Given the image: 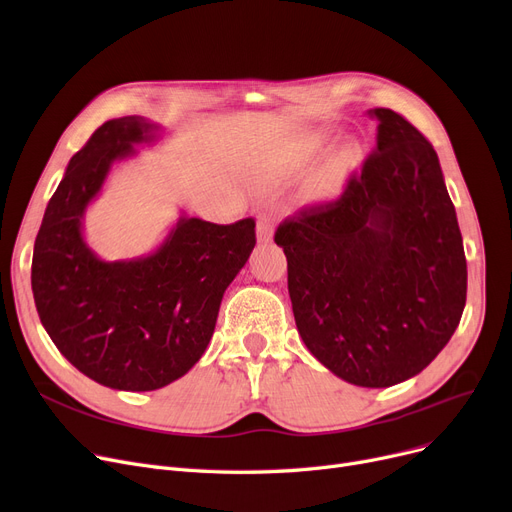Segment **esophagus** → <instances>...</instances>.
<instances>
[{"label": "esophagus", "mask_w": 512, "mask_h": 512, "mask_svg": "<svg viewBox=\"0 0 512 512\" xmlns=\"http://www.w3.org/2000/svg\"><path fill=\"white\" fill-rule=\"evenodd\" d=\"M273 233H275V227H273V221L269 216H260L258 223H256V239L258 243H269L273 239Z\"/></svg>", "instance_id": "1"}]
</instances>
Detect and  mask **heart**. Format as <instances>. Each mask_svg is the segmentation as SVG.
<instances>
[{
	"label": "heart",
	"mask_w": 512,
	"mask_h": 512,
	"mask_svg": "<svg viewBox=\"0 0 512 512\" xmlns=\"http://www.w3.org/2000/svg\"><path fill=\"white\" fill-rule=\"evenodd\" d=\"M327 150V137L308 133L283 148L264 156L260 164V179L264 185H281L304 175ZM364 160V148L358 139H346L339 148L312 173L302 185V200L312 206L329 204L342 196L350 179Z\"/></svg>",
	"instance_id": "heart-1"
}]
</instances>
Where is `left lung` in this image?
<instances>
[{"label":"left lung","instance_id":"1","mask_svg":"<svg viewBox=\"0 0 512 512\" xmlns=\"http://www.w3.org/2000/svg\"><path fill=\"white\" fill-rule=\"evenodd\" d=\"M377 150L335 204L283 223L287 289L310 354L358 387L419 375L454 335L467 260L433 145L387 108Z\"/></svg>","mask_w":512,"mask_h":512}]
</instances>
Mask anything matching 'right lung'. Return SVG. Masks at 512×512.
<instances>
[{"instance_id":"obj_1","label":"right lung","mask_w":512,"mask_h":512,"mask_svg":"<svg viewBox=\"0 0 512 512\" xmlns=\"http://www.w3.org/2000/svg\"><path fill=\"white\" fill-rule=\"evenodd\" d=\"M162 137L143 116L104 123L70 158L35 239L31 285L41 325L95 383L154 392L183 377L210 344L229 283L246 266L252 218L214 225L181 210L150 252L104 260L85 239V212L112 168Z\"/></svg>"}]
</instances>
